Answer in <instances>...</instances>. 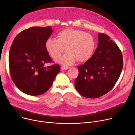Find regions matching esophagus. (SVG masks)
<instances>
[{
  "label": "esophagus",
  "mask_w": 135,
  "mask_h": 135,
  "mask_svg": "<svg viewBox=\"0 0 135 135\" xmlns=\"http://www.w3.org/2000/svg\"><path fill=\"white\" fill-rule=\"evenodd\" d=\"M69 68V67H68V66H62L61 69L62 70H66V69H68Z\"/></svg>",
  "instance_id": "obj_1"
}]
</instances>
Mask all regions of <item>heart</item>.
<instances>
[{
  "instance_id": "obj_1",
  "label": "heart",
  "mask_w": 135,
  "mask_h": 135,
  "mask_svg": "<svg viewBox=\"0 0 135 135\" xmlns=\"http://www.w3.org/2000/svg\"><path fill=\"white\" fill-rule=\"evenodd\" d=\"M56 38V39H48L45 42V48L54 59L60 57L65 48L67 52L57 60L62 65H73L76 60L78 62L87 61L95 51L94 37L83 31L68 28L58 33Z\"/></svg>"
}]
</instances>
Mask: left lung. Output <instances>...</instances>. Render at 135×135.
<instances>
[{"mask_svg": "<svg viewBox=\"0 0 135 135\" xmlns=\"http://www.w3.org/2000/svg\"><path fill=\"white\" fill-rule=\"evenodd\" d=\"M123 59L121 50L108 35L98 34V45L91 57L78 67L79 75L75 88L83 97H100L114 86L122 73Z\"/></svg>", "mask_w": 135, "mask_h": 135, "instance_id": "1", "label": "left lung"}]
</instances>
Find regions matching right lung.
I'll return each instance as SVG.
<instances>
[{
  "label": "right lung",
  "mask_w": 135,
  "mask_h": 135,
  "mask_svg": "<svg viewBox=\"0 0 135 135\" xmlns=\"http://www.w3.org/2000/svg\"><path fill=\"white\" fill-rule=\"evenodd\" d=\"M51 27H32L18 34L9 54V71L17 88L23 93L38 96L52 85L61 67L54 62L45 48Z\"/></svg>",
  "instance_id": "add662e5"
}]
</instances>
